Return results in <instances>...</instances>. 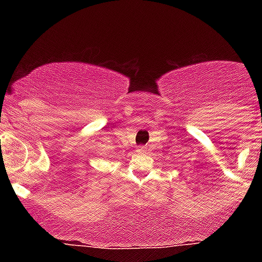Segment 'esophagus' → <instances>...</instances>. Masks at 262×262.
Wrapping results in <instances>:
<instances>
[{
    "label": "esophagus",
    "mask_w": 262,
    "mask_h": 262,
    "mask_svg": "<svg viewBox=\"0 0 262 262\" xmlns=\"http://www.w3.org/2000/svg\"><path fill=\"white\" fill-rule=\"evenodd\" d=\"M138 151H139V154H145V152H147V148L143 147V145H142V147L138 148Z\"/></svg>",
    "instance_id": "34e87169"
}]
</instances>
